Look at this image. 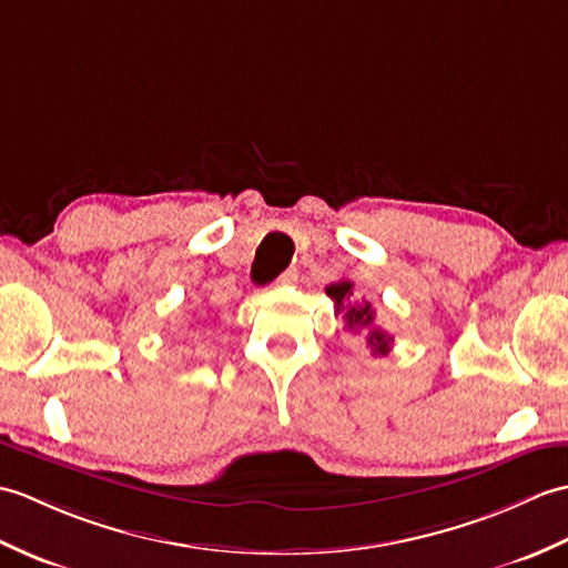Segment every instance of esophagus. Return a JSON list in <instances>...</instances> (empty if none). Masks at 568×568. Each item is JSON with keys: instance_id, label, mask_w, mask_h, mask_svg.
I'll list each match as a JSON object with an SVG mask.
<instances>
[{"instance_id": "obj_1", "label": "esophagus", "mask_w": 568, "mask_h": 568, "mask_svg": "<svg viewBox=\"0 0 568 568\" xmlns=\"http://www.w3.org/2000/svg\"><path fill=\"white\" fill-rule=\"evenodd\" d=\"M296 280H298V270L296 267H288L286 272L280 274V280H276V286H292V284H296Z\"/></svg>"}]
</instances>
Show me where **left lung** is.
I'll return each instance as SVG.
<instances>
[{"mask_svg":"<svg viewBox=\"0 0 568 568\" xmlns=\"http://www.w3.org/2000/svg\"><path fill=\"white\" fill-rule=\"evenodd\" d=\"M325 294L335 301L337 313L343 311L347 331H364V335H367V345L372 347L374 355H388L390 345H394V337L374 323V306L369 301H359V304L352 301V282H335L325 288Z\"/></svg>","mask_w":568,"mask_h":568,"instance_id":"left-lung-1","label":"left lung"}]
</instances>
